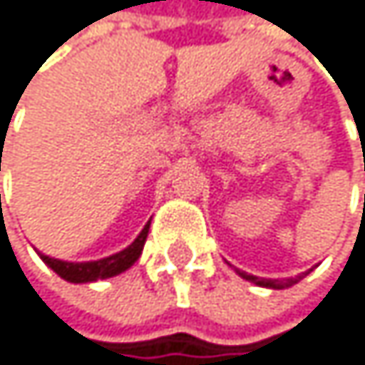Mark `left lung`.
Wrapping results in <instances>:
<instances>
[{
    "label": "left lung",
    "instance_id": "left-lung-1",
    "mask_svg": "<svg viewBox=\"0 0 365 365\" xmlns=\"http://www.w3.org/2000/svg\"><path fill=\"white\" fill-rule=\"evenodd\" d=\"M307 274H309V272H304V274H300V276H296V278H287V280H267V278H256V276H250V274H245V272H238V276H241V278H245V280H250V282H254V284H258V287H269V289H284V287H291V284L300 282Z\"/></svg>",
    "mask_w": 365,
    "mask_h": 365
}]
</instances>
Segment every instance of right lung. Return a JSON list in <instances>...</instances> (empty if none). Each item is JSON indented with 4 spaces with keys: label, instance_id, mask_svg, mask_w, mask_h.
<instances>
[{
    "label": "right lung",
    "instance_id": "1",
    "mask_svg": "<svg viewBox=\"0 0 365 365\" xmlns=\"http://www.w3.org/2000/svg\"><path fill=\"white\" fill-rule=\"evenodd\" d=\"M148 225L150 221L144 225V230L138 234L135 241L127 247L122 250L113 256H107V258H101V260H89V262H67V260H58V258H50V256H43V262L52 272H56L63 280L67 282H96V280H105V278H113L122 272H127L131 264L140 258L142 250H144V243H146V236H148Z\"/></svg>",
    "mask_w": 365,
    "mask_h": 365
}]
</instances>
